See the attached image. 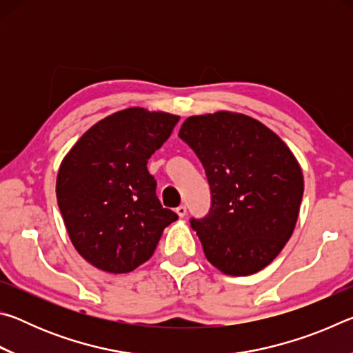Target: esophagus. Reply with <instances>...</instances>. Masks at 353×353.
<instances>
[{
    "label": "esophagus",
    "mask_w": 353,
    "mask_h": 353,
    "mask_svg": "<svg viewBox=\"0 0 353 353\" xmlns=\"http://www.w3.org/2000/svg\"><path fill=\"white\" fill-rule=\"evenodd\" d=\"M176 213H177L181 218H183L185 214H187V207H185V205H179V207L176 208Z\"/></svg>",
    "instance_id": "1"
}]
</instances>
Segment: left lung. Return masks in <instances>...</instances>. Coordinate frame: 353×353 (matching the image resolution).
I'll use <instances>...</instances> for the list:
<instances>
[{"label":"left lung","instance_id":"obj_1","mask_svg":"<svg viewBox=\"0 0 353 353\" xmlns=\"http://www.w3.org/2000/svg\"><path fill=\"white\" fill-rule=\"evenodd\" d=\"M179 137L210 185V212L190 221L207 260L227 276L261 271L296 227L303 176L294 154L263 123L225 110L187 118Z\"/></svg>","mask_w":353,"mask_h":353}]
</instances>
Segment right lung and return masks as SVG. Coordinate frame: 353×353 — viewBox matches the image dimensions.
I'll return each mask as SVG.
<instances>
[{
	"label": "right lung",
	"mask_w": 353,
	"mask_h": 353,
	"mask_svg": "<svg viewBox=\"0 0 353 353\" xmlns=\"http://www.w3.org/2000/svg\"><path fill=\"white\" fill-rule=\"evenodd\" d=\"M177 115L141 107L101 119L65 155L56 194L74 249L110 274L151 259L177 214L155 196L148 159L168 140Z\"/></svg>",
	"instance_id": "obj_1"
}]
</instances>
